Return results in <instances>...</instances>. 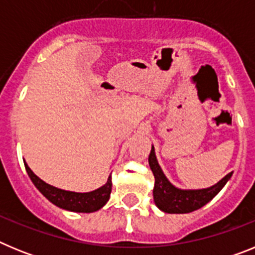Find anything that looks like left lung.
Masks as SVG:
<instances>
[{"label":"left lung","mask_w":255,"mask_h":255,"mask_svg":"<svg viewBox=\"0 0 255 255\" xmlns=\"http://www.w3.org/2000/svg\"><path fill=\"white\" fill-rule=\"evenodd\" d=\"M149 167L154 175L153 198L155 206L164 213H190L206 206L226 185L233 172L227 173L222 180L206 189H179L172 185L162 171L155 157L154 147L149 153Z\"/></svg>","instance_id":"1"}]
</instances>
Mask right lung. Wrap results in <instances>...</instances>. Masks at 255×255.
Instances as JSON below:
<instances>
[{
    "label": "right lung",
    "instance_id": "obj_1",
    "mask_svg": "<svg viewBox=\"0 0 255 255\" xmlns=\"http://www.w3.org/2000/svg\"><path fill=\"white\" fill-rule=\"evenodd\" d=\"M24 164H25L26 172H28L29 177L35 185V188L51 203L60 207V208L66 209V211L70 212H79V213H92V212H96L102 208L110 199L112 190L111 175L108 176L107 182L101 188L96 189L93 191H88V193H75V191L62 190V189L49 185L42 179H39L30 170L26 162H24Z\"/></svg>",
    "mask_w": 255,
    "mask_h": 255
}]
</instances>
